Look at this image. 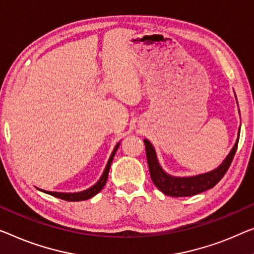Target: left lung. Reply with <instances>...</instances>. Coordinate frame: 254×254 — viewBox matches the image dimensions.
Segmentation results:
<instances>
[{
	"label": "left lung",
	"instance_id": "obj_1",
	"mask_svg": "<svg viewBox=\"0 0 254 254\" xmlns=\"http://www.w3.org/2000/svg\"><path fill=\"white\" fill-rule=\"evenodd\" d=\"M238 139H240V131H238V138L235 145H234L233 149L230 150L228 156L225 158V161L222 162L220 166H218L213 171L198 176L183 178L170 176L161 168L156 156V151H155L153 145L148 140L145 139L143 142H145L146 146L147 162H148L151 180H153L155 186L160 189L163 194L172 196V197L192 196L205 191L210 188H213L222 179V177L226 175L227 170L229 169L230 164H232V161L237 150Z\"/></svg>",
	"mask_w": 254,
	"mask_h": 254
}]
</instances>
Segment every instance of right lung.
Returning <instances> with one entry per match:
<instances>
[{"instance_id": "obj_1", "label": "right lung", "mask_w": 254, "mask_h": 254, "mask_svg": "<svg viewBox=\"0 0 254 254\" xmlns=\"http://www.w3.org/2000/svg\"><path fill=\"white\" fill-rule=\"evenodd\" d=\"M119 146H120V142H117V145L115 146L114 150H113L111 157H109L108 163H107V165H106V168L104 170V173H103V176L100 177V179L97 181V184H94L92 187H90L89 189H86V190L78 191V192L45 191V190H42V189H40V190L43 191V192H47V194H49V195L55 196V197L62 198L64 200H68V202H69V200H70V202H78V200H85V199H89L91 197H93L94 195H97L98 192H99L101 189L105 187L106 181H107V178H108L109 169H111V164H112V162H113V158H114V155L116 153L117 148H119Z\"/></svg>"}]
</instances>
